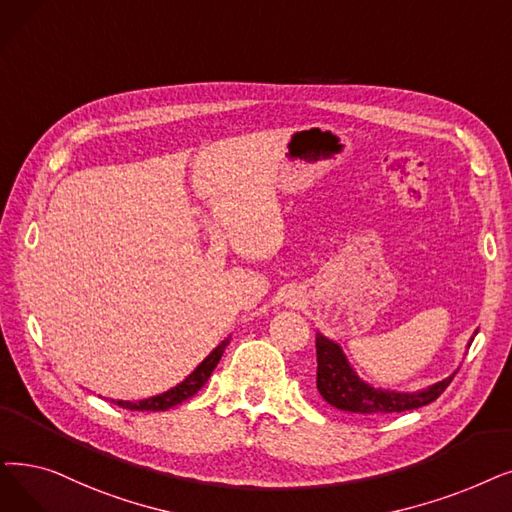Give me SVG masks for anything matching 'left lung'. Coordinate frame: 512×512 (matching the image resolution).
Listing matches in <instances>:
<instances>
[{"label":"left lung","mask_w":512,"mask_h":512,"mask_svg":"<svg viewBox=\"0 0 512 512\" xmlns=\"http://www.w3.org/2000/svg\"><path fill=\"white\" fill-rule=\"evenodd\" d=\"M477 335V332H475ZM473 341V339H471ZM316 355H318V391L330 406L343 412H353L362 416H376L389 412H406L414 408H422L448 389L456 372L448 379L435 383L433 387L418 393H395L383 391L366 385L358 379L345 360V355L337 343H332L324 335H316Z\"/></svg>","instance_id":"obj_1"}]
</instances>
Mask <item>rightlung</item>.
<instances>
[{"instance_id": "obj_1", "label": "right lung", "mask_w": 512, "mask_h": 512, "mask_svg": "<svg viewBox=\"0 0 512 512\" xmlns=\"http://www.w3.org/2000/svg\"><path fill=\"white\" fill-rule=\"evenodd\" d=\"M228 343H230V339H226L224 343L217 345V347L209 353V358H207L201 366H198L184 383H180L177 387H173V389H169V391H165V393H161V395H154V397H148V399H140V402H121V399H119V402H115V399H113V404H117V406H121V408H125V410L165 412V410H169V408H173V406H177V404L186 402L188 397L196 395L198 391H201V387L209 381V376H211V372L215 370V366L219 364L221 355H224Z\"/></svg>"}]
</instances>
